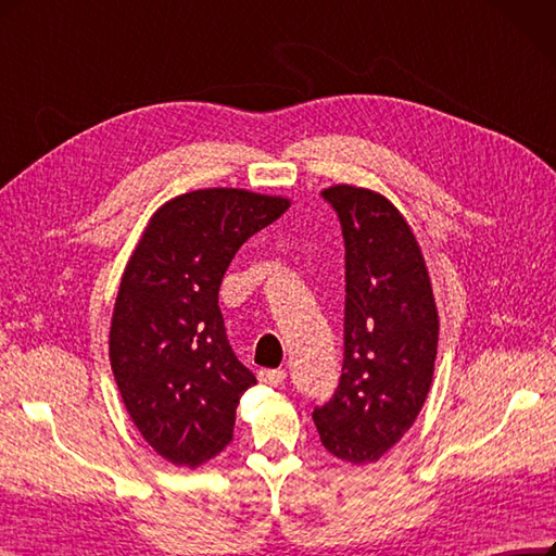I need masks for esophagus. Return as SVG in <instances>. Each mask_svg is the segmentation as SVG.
Returning <instances> with one entry per match:
<instances>
[{
	"label": "esophagus",
	"mask_w": 556,
	"mask_h": 556,
	"mask_svg": "<svg viewBox=\"0 0 556 556\" xmlns=\"http://www.w3.org/2000/svg\"><path fill=\"white\" fill-rule=\"evenodd\" d=\"M285 370H260L257 372V379L262 381V384H266V387H278V384H282L285 381Z\"/></svg>",
	"instance_id": "esophagus-1"
}]
</instances>
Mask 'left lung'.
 Returning <instances> with one entry per match:
<instances>
[{
	"label": "left lung",
	"mask_w": 556,
	"mask_h": 556,
	"mask_svg": "<svg viewBox=\"0 0 556 556\" xmlns=\"http://www.w3.org/2000/svg\"><path fill=\"white\" fill-rule=\"evenodd\" d=\"M321 195L344 237V358L340 384L313 420L324 448L377 463L414 426L432 384L439 315L420 245L395 204L338 184Z\"/></svg>",
	"instance_id": "8db88e82"
}]
</instances>
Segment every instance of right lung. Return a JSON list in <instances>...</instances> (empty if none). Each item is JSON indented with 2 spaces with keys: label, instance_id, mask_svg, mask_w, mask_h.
I'll return each instance as SVG.
<instances>
[{
  "label": "right lung",
  "instance_id": "obj_1",
  "mask_svg": "<svg viewBox=\"0 0 556 556\" xmlns=\"http://www.w3.org/2000/svg\"><path fill=\"white\" fill-rule=\"evenodd\" d=\"M290 200L202 188L167 200L132 251L110 324V366L132 424L167 463L195 469L232 442L255 375L227 342L218 290L229 262Z\"/></svg>",
  "mask_w": 556,
  "mask_h": 556
}]
</instances>
